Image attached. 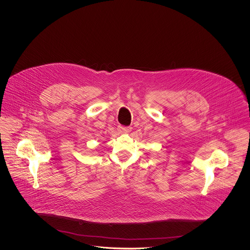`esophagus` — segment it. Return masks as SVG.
<instances>
[{
    "mask_svg": "<svg viewBox=\"0 0 250 250\" xmlns=\"http://www.w3.org/2000/svg\"><path fill=\"white\" fill-rule=\"evenodd\" d=\"M118 130L121 133H129L131 131V127H125V126H119Z\"/></svg>",
    "mask_w": 250,
    "mask_h": 250,
    "instance_id": "1",
    "label": "esophagus"
}]
</instances>
